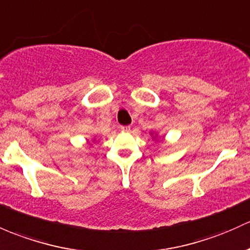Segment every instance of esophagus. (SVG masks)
I'll use <instances>...</instances> for the list:
<instances>
[{
	"label": "esophagus",
	"instance_id": "obj_1",
	"mask_svg": "<svg viewBox=\"0 0 250 250\" xmlns=\"http://www.w3.org/2000/svg\"><path fill=\"white\" fill-rule=\"evenodd\" d=\"M131 130V126H122V131H125V132H128Z\"/></svg>",
	"mask_w": 250,
	"mask_h": 250
}]
</instances>
